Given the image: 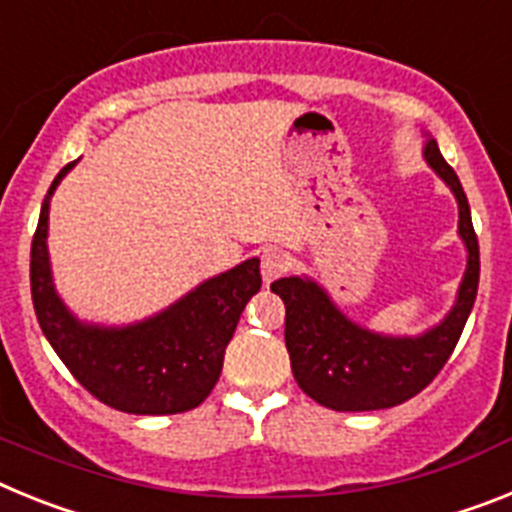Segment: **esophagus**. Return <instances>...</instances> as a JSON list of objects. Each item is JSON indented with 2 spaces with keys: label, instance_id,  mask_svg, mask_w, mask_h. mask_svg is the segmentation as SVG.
I'll return each mask as SVG.
<instances>
[{
  "label": "esophagus",
  "instance_id": "obj_1",
  "mask_svg": "<svg viewBox=\"0 0 512 512\" xmlns=\"http://www.w3.org/2000/svg\"><path fill=\"white\" fill-rule=\"evenodd\" d=\"M286 270H288V262L283 255H278V252H268V255H262L260 273H262V281H265V286H270L273 281H278V278H281Z\"/></svg>",
  "mask_w": 512,
  "mask_h": 512
}]
</instances>
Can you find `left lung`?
Listing matches in <instances>:
<instances>
[{
	"label": "left lung",
	"mask_w": 512,
	"mask_h": 512,
	"mask_svg": "<svg viewBox=\"0 0 512 512\" xmlns=\"http://www.w3.org/2000/svg\"><path fill=\"white\" fill-rule=\"evenodd\" d=\"M422 157L456 198L459 237L466 247L464 278L441 322L420 335H384L353 322L327 288L309 275H291L270 286L286 304L293 379L322 407L337 412L386 410L420 394L446 366L477 299L479 242L466 193L430 133H425Z\"/></svg>",
	"instance_id": "8db88e82"
}]
</instances>
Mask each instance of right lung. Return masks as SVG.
Masks as SVG:
<instances>
[{"label": "right lung", "instance_id": "1", "mask_svg": "<svg viewBox=\"0 0 512 512\" xmlns=\"http://www.w3.org/2000/svg\"><path fill=\"white\" fill-rule=\"evenodd\" d=\"M74 164L48 188L30 250V291L43 335L74 379L108 407L128 415L193 410L219 381L226 345L247 301L260 291V260L213 275L141 322H84L56 291L48 255L51 198Z\"/></svg>", "mask_w": 512, "mask_h": 512}]
</instances>
